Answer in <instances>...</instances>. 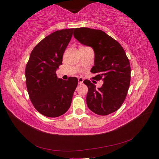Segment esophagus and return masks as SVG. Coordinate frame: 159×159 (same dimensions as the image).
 Instances as JSON below:
<instances>
[{
  "label": "esophagus",
  "instance_id": "34e87169",
  "mask_svg": "<svg viewBox=\"0 0 159 159\" xmlns=\"http://www.w3.org/2000/svg\"><path fill=\"white\" fill-rule=\"evenodd\" d=\"M78 80H79V84H82L83 83V78H81V77L79 78V79H78Z\"/></svg>",
  "mask_w": 159,
  "mask_h": 159
}]
</instances>
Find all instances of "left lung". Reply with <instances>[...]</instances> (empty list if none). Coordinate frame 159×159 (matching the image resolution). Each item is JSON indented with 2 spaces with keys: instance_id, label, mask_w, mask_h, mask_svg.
I'll return each instance as SVG.
<instances>
[{
  "instance_id": "8db88e82",
  "label": "left lung",
  "mask_w": 159,
  "mask_h": 159,
  "mask_svg": "<svg viewBox=\"0 0 159 159\" xmlns=\"http://www.w3.org/2000/svg\"><path fill=\"white\" fill-rule=\"evenodd\" d=\"M74 36L83 44L93 48L95 60L91 72L96 74L93 77L96 80L104 81L98 89L90 80L83 81L88 87L87 107L99 116L117 111L126 99L130 82L129 59L122 46L101 30L76 28Z\"/></svg>"
}]
</instances>
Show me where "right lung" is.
<instances>
[{
    "instance_id": "obj_1",
    "label": "right lung",
    "mask_w": 159,
    "mask_h": 159,
    "mask_svg": "<svg viewBox=\"0 0 159 159\" xmlns=\"http://www.w3.org/2000/svg\"><path fill=\"white\" fill-rule=\"evenodd\" d=\"M74 30L62 29L46 36L33 49L26 63V85L30 100L35 109L46 117H59L69 109L78 85L76 77L64 80L56 74Z\"/></svg>"
}]
</instances>
